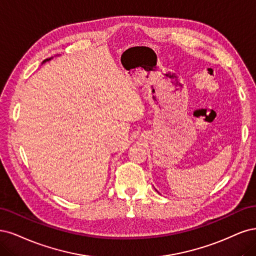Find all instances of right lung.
Wrapping results in <instances>:
<instances>
[{
	"instance_id": "obj_1",
	"label": "right lung",
	"mask_w": 256,
	"mask_h": 256,
	"mask_svg": "<svg viewBox=\"0 0 256 256\" xmlns=\"http://www.w3.org/2000/svg\"><path fill=\"white\" fill-rule=\"evenodd\" d=\"M44 62H46V60H44Z\"/></svg>"
}]
</instances>
